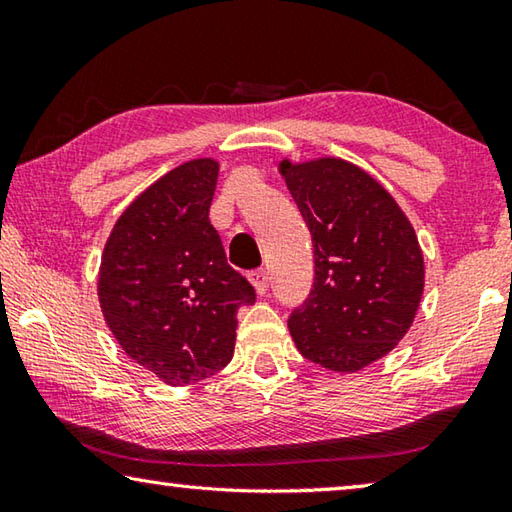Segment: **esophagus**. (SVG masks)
Segmentation results:
<instances>
[{"label":"esophagus","instance_id":"obj_1","mask_svg":"<svg viewBox=\"0 0 512 512\" xmlns=\"http://www.w3.org/2000/svg\"><path fill=\"white\" fill-rule=\"evenodd\" d=\"M248 277H250V284H253L257 291V296H264L268 289V273L264 271V268H257V271H253Z\"/></svg>","mask_w":512,"mask_h":512}]
</instances>
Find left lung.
I'll return each mask as SVG.
<instances>
[{
    "label": "left lung",
    "mask_w": 512,
    "mask_h": 512,
    "mask_svg": "<svg viewBox=\"0 0 512 512\" xmlns=\"http://www.w3.org/2000/svg\"><path fill=\"white\" fill-rule=\"evenodd\" d=\"M277 171L314 241L316 277L289 329L302 357L363 370L400 343L418 314L424 257L391 192L341 158L280 160Z\"/></svg>",
    "instance_id": "8db88e82"
}]
</instances>
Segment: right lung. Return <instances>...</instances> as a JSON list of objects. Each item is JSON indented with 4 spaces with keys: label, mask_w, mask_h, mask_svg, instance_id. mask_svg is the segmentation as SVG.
<instances>
[{
    "label": "right lung",
    "mask_w": 512,
    "mask_h": 512,
    "mask_svg": "<svg viewBox=\"0 0 512 512\" xmlns=\"http://www.w3.org/2000/svg\"><path fill=\"white\" fill-rule=\"evenodd\" d=\"M216 178L214 158L164 173L121 212L101 253L103 320L119 348L169 386L228 366L237 309L255 302L210 223Z\"/></svg>",
    "instance_id": "add662e5"
}]
</instances>
